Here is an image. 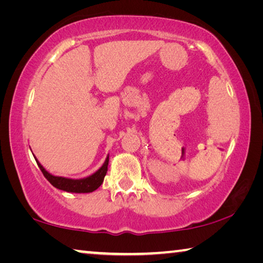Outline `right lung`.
<instances>
[{
  "mask_svg": "<svg viewBox=\"0 0 263 263\" xmlns=\"http://www.w3.org/2000/svg\"><path fill=\"white\" fill-rule=\"evenodd\" d=\"M35 161H37L38 167L41 168L44 176H45L47 181L50 182L53 186H55L57 189L67 191V193L86 194V193H92V191H95L102 183H103L104 176L106 175V172H108L109 155L106 157L104 163L97 169L94 174L89 175L87 177H83V179H68V177H64V176L52 175L51 173H48L46 169L42 166L41 162H39L37 159H35Z\"/></svg>",
  "mask_w": 263,
  "mask_h": 263,
  "instance_id": "obj_1",
  "label": "right lung"
}]
</instances>
